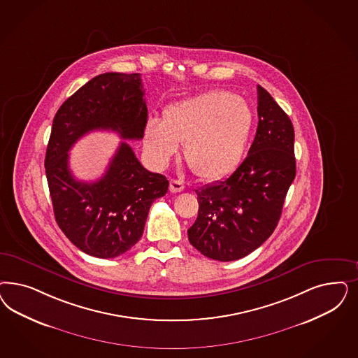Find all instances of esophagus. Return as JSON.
I'll use <instances>...</instances> for the list:
<instances>
[{
	"mask_svg": "<svg viewBox=\"0 0 358 358\" xmlns=\"http://www.w3.org/2000/svg\"><path fill=\"white\" fill-rule=\"evenodd\" d=\"M183 189H185V185H183V182H180V180H178V179H173V180L170 182V191H171L173 194L182 192Z\"/></svg>",
	"mask_w": 358,
	"mask_h": 358,
	"instance_id": "esophagus-1",
	"label": "esophagus"
}]
</instances>
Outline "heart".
I'll return each mask as SVG.
<instances>
[{
    "mask_svg": "<svg viewBox=\"0 0 358 358\" xmlns=\"http://www.w3.org/2000/svg\"><path fill=\"white\" fill-rule=\"evenodd\" d=\"M253 127V110L243 97L215 90L167 105L162 120L149 118L145 148L164 166L185 142L183 155L192 171L219 180L241 164Z\"/></svg>",
    "mask_w": 358,
    "mask_h": 358,
    "instance_id": "obj_1",
    "label": "heart"
}]
</instances>
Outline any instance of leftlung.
Masks as SVG:
<instances>
[{"mask_svg":"<svg viewBox=\"0 0 358 358\" xmlns=\"http://www.w3.org/2000/svg\"><path fill=\"white\" fill-rule=\"evenodd\" d=\"M258 127L248 157L227 179L196 189L199 213L188 240L221 262L259 248L277 228L295 179L294 127L271 94L258 85Z\"/></svg>","mask_w":358,"mask_h":358,"instance_id":"left-lung-1","label":"left lung"}]
</instances>
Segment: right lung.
Segmentation results:
<instances>
[{
  "label": "right lung",
  "instance_id": "1",
  "mask_svg": "<svg viewBox=\"0 0 358 358\" xmlns=\"http://www.w3.org/2000/svg\"><path fill=\"white\" fill-rule=\"evenodd\" d=\"M143 96L139 73L106 72L69 97L52 121L45 167L55 220L71 243L97 258H115L138 243L151 204L167 194L169 180L148 171L122 141L103 178L80 182L69 170V151L93 130L143 138Z\"/></svg>",
  "mask_w": 358,
  "mask_h": 358
}]
</instances>
